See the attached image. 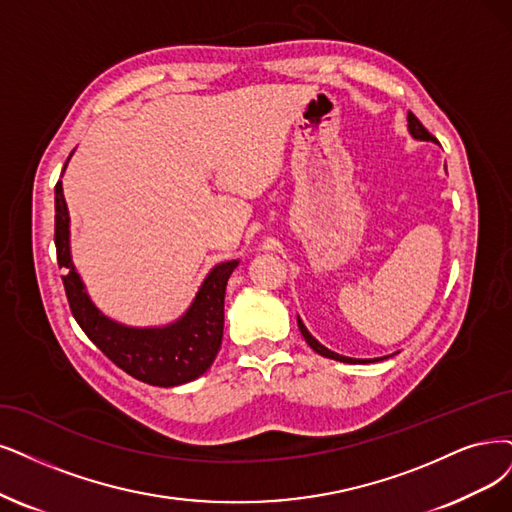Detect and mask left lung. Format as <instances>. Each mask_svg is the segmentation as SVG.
Segmentation results:
<instances>
[{
    "label": "left lung",
    "mask_w": 512,
    "mask_h": 512,
    "mask_svg": "<svg viewBox=\"0 0 512 512\" xmlns=\"http://www.w3.org/2000/svg\"><path fill=\"white\" fill-rule=\"evenodd\" d=\"M407 122H409V132H411V135H413L415 139H420V141H434V137L424 128V124L413 116L411 111L407 113ZM297 325H299L301 335H304V339L308 342V346H310L314 352H318L320 356L333 358V361H339V363H352V365H356V363H371V361H363V358H348V356H342V354H335V352L327 350L323 344L316 342V339L310 335V331L304 327V323H301L299 318H297ZM384 358H386V356H384ZM373 361H377V358H373Z\"/></svg>",
    "instance_id": "left-lung-1"
}]
</instances>
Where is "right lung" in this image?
<instances>
[{
  "label": "right lung",
  "mask_w": 512,
  "mask_h": 512,
  "mask_svg": "<svg viewBox=\"0 0 512 512\" xmlns=\"http://www.w3.org/2000/svg\"><path fill=\"white\" fill-rule=\"evenodd\" d=\"M67 166V164H65ZM54 244L73 318L111 363L151 386H179L213 365L223 337L227 278L238 261L219 263L206 276L192 308L162 329H132L105 318L84 291L69 255V213L61 181L54 185Z\"/></svg>",
  "instance_id": "obj_1"
}]
</instances>
